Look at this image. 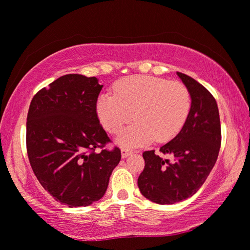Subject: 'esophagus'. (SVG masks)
Here are the masks:
<instances>
[{
    "mask_svg": "<svg viewBox=\"0 0 250 250\" xmlns=\"http://www.w3.org/2000/svg\"><path fill=\"white\" fill-rule=\"evenodd\" d=\"M131 153H132L131 150L124 149V148L122 149V157H123V158H126V157H128L129 155H131Z\"/></svg>",
    "mask_w": 250,
    "mask_h": 250,
    "instance_id": "obj_1",
    "label": "esophagus"
}]
</instances>
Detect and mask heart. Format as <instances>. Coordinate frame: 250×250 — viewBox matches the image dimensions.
Masks as SVG:
<instances>
[{"mask_svg":"<svg viewBox=\"0 0 250 250\" xmlns=\"http://www.w3.org/2000/svg\"><path fill=\"white\" fill-rule=\"evenodd\" d=\"M191 97L180 82L153 76H132L116 84L114 95L102 94L97 100V114L110 134L126 148L148 145L152 140L165 142L176 135L186 123Z\"/></svg>","mask_w":250,"mask_h":250,"instance_id":"heart-1","label":"heart"}]
</instances>
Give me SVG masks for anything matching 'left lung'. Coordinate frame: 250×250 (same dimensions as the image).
<instances>
[{
	"instance_id": "obj_1",
	"label": "left lung",
	"mask_w": 250,
	"mask_h": 250,
	"mask_svg": "<svg viewBox=\"0 0 250 250\" xmlns=\"http://www.w3.org/2000/svg\"><path fill=\"white\" fill-rule=\"evenodd\" d=\"M191 95L189 116L182 129L168 143L142 153L145 168L138 186L146 199L160 205L180 203L193 196L216 163L221 146V122L215 98L192 77L179 73Z\"/></svg>"
}]
</instances>
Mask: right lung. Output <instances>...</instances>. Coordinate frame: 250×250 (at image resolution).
Listing matches in <instances>:
<instances>
[{
    "label": "right lung",
    "instance_id": "add662e5",
    "mask_svg": "<svg viewBox=\"0 0 250 250\" xmlns=\"http://www.w3.org/2000/svg\"><path fill=\"white\" fill-rule=\"evenodd\" d=\"M101 88L95 77L64 75L37 92L29 105L30 166L41 186L68 207L101 199L122 158L118 146L105 148L111 140L97 114Z\"/></svg>",
    "mask_w": 250,
    "mask_h": 250
}]
</instances>
